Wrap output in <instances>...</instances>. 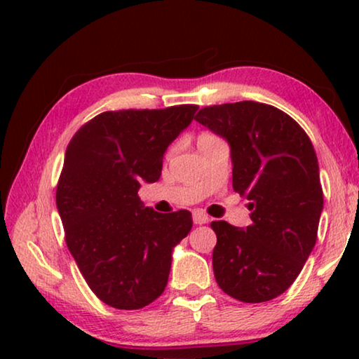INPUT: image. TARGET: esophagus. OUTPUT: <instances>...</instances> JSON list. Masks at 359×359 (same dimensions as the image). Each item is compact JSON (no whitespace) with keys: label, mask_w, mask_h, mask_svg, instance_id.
<instances>
[{"label":"esophagus","mask_w":359,"mask_h":359,"mask_svg":"<svg viewBox=\"0 0 359 359\" xmlns=\"http://www.w3.org/2000/svg\"><path fill=\"white\" fill-rule=\"evenodd\" d=\"M193 220H194L196 225H203V224L209 222V217H208V214L198 209V210H194V212H193Z\"/></svg>","instance_id":"34e87169"}]
</instances>
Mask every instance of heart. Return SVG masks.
<instances>
[{"mask_svg": "<svg viewBox=\"0 0 359 359\" xmlns=\"http://www.w3.org/2000/svg\"><path fill=\"white\" fill-rule=\"evenodd\" d=\"M210 139H215L214 135H210V134H203L199 137V142H203V140H210Z\"/></svg>", "mask_w": 359, "mask_h": 359, "instance_id": "obj_1", "label": "heart"}]
</instances>
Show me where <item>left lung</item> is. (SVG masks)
Here are the masks:
<instances>
[{
  "label": "left lung",
  "mask_w": 359,
  "mask_h": 359,
  "mask_svg": "<svg viewBox=\"0 0 359 359\" xmlns=\"http://www.w3.org/2000/svg\"><path fill=\"white\" fill-rule=\"evenodd\" d=\"M196 121L227 140L232 186L252 203L247 229L215 220L212 266L219 287L242 302H266L301 273L323 210L311 139L286 112L255 101L209 106Z\"/></svg>",
  "instance_id": "left-lung-1"
}]
</instances>
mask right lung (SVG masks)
I'll list each match as a JSON object with an SVG mask.
<instances>
[{"mask_svg": "<svg viewBox=\"0 0 359 359\" xmlns=\"http://www.w3.org/2000/svg\"><path fill=\"white\" fill-rule=\"evenodd\" d=\"M198 106L107 111L67 147L57 186L65 242L91 291L114 309L135 311L161 296L171 255L193 227L189 210L145 208L140 184L161 175L168 145Z\"/></svg>", "mask_w": 359, "mask_h": 359, "instance_id": "obj_1", "label": "right lung"}]
</instances>
